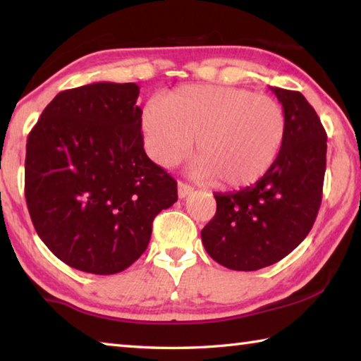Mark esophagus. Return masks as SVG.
Returning a JSON list of instances; mask_svg holds the SVG:
<instances>
[{"mask_svg":"<svg viewBox=\"0 0 361 361\" xmlns=\"http://www.w3.org/2000/svg\"><path fill=\"white\" fill-rule=\"evenodd\" d=\"M194 191V188L192 186H189L188 183H185V181H178V195L181 199H185V197H188L189 194H191Z\"/></svg>","mask_w":361,"mask_h":361,"instance_id":"34e87169","label":"esophagus"}]
</instances>
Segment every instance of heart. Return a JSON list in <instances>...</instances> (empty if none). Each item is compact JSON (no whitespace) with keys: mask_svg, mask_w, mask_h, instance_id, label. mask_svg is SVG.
Returning a JSON list of instances; mask_svg holds the SVG:
<instances>
[{"mask_svg":"<svg viewBox=\"0 0 361 361\" xmlns=\"http://www.w3.org/2000/svg\"><path fill=\"white\" fill-rule=\"evenodd\" d=\"M145 148L152 161L173 167L197 138L200 154L189 173L226 188L253 185L283 149L288 119L271 97L223 85H183L166 99L154 97L143 109Z\"/></svg>","mask_w":361,"mask_h":361,"instance_id":"heart-1","label":"heart"}]
</instances>
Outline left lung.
Segmentation results:
<instances>
[{
  "mask_svg": "<svg viewBox=\"0 0 361 361\" xmlns=\"http://www.w3.org/2000/svg\"><path fill=\"white\" fill-rule=\"evenodd\" d=\"M271 90L288 119L283 149L253 186L215 194L216 213L200 232L207 253L232 271L283 259L312 229L322 204L326 132L301 92Z\"/></svg>",
  "mask_w": 361,
  "mask_h": 361,
  "instance_id": "obj_1",
  "label": "left lung"
}]
</instances>
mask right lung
Listing matches in <instances>:
<instances>
[{"label": "right lung", "mask_w": 361, "mask_h": 361, "mask_svg": "<svg viewBox=\"0 0 361 361\" xmlns=\"http://www.w3.org/2000/svg\"><path fill=\"white\" fill-rule=\"evenodd\" d=\"M133 82L63 90L27 140L25 199L46 247L78 271L109 276L148 247L152 219L178 200L146 156Z\"/></svg>", "instance_id": "right-lung-1"}]
</instances>
